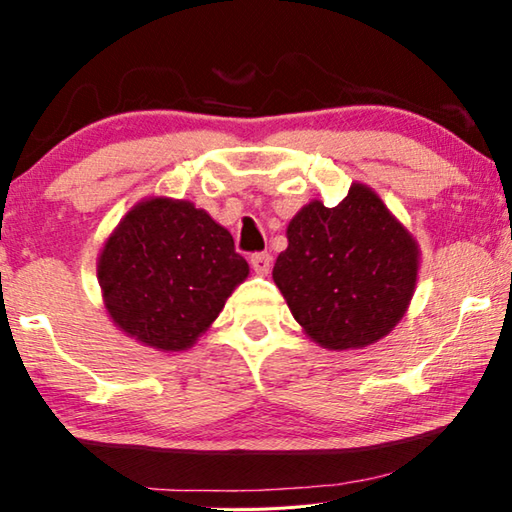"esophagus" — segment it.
I'll list each match as a JSON object with an SVG mask.
<instances>
[{
  "mask_svg": "<svg viewBox=\"0 0 512 512\" xmlns=\"http://www.w3.org/2000/svg\"><path fill=\"white\" fill-rule=\"evenodd\" d=\"M271 255L268 253H255L253 257H250V266H253V271L257 275H268V271H271Z\"/></svg>",
  "mask_w": 512,
  "mask_h": 512,
  "instance_id": "1",
  "label": "esophagus"
}]
</instances>
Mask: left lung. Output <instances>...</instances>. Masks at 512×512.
Wrapping results in <instances>:
<instances>
[{"label":"left lung","instance_id":"8db88e82","mask_svg":"<svg viewBox=\"0 0 512 512\" xmlns=\"http://www.w3.org/2000/svg\"><path fill=\"white\" fill-rule=\"evenodd\" d=\"M287 239L273 280L311 341L341 352L391 334L418 284L420 246L375 189L352 183L336 207L307 203Z\"/></svg>","mask_w":512,"mask_h":512}]
</instances>
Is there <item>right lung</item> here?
Returning a JSON list of instances; mask_svg holds the SVG:
<instances>
[{
  "mask_svg": "<svg viewBox=\"0 0 512 512\" xmlns=\"http://www.w3.org/2000/svg\"><path fill=\"white\" fill-rule=\"evenodd\" d=\"M248 273L223 225L194 203L167 196L133 205L97 259L112 323L164 354L192 348Z\"/></svg>",
  "mask_w": 512,
  "mask_h": 512,
  "instance_id": "1",
  "label": "right lung"
}]
</instances>
